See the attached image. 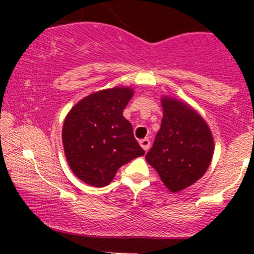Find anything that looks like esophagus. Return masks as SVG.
<instances>
[{"mask_svg": "<svg viewBox=\"0 0 254 254\" xmlns=\"http://www.w3.org/2000/svg\"><path fill=\"white\" fill-rule=\"evenodd\" d=\"M140 145H141V147L143 148V150L147 151L148 148H150L151 141L148 139H142V140H140Z\"/></svg>", "mask_w": 254, "mask_h": 254, "instance_id": "34e87169", "label": "esophagus"}]
</instances>
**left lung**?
<instances>
[{
	"mask_svg": "<svg viewBox=\"0 0 254 254\" xmlns=\"http://www.w3.org/2000/svg\"><path fill=\"white\" fill-rule=\"evenodd\" d=\"M163 118L146 161L173 193L195 183L206 172L214 139L206 122L184 102L163 97Z\"/></svg>",
	"mask_w": 254,
	"mask_h": 254,
	"instance_id": "left-lung-1",
	"label": "left lung"
}]
</instances>
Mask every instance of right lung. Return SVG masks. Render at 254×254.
I'll return each mask as SVG.
<instances>
[{"label": "right lung", "mask_w": 254, "mask_h": 254, "mask_svg": "<svg viewBox=\"0 0 254 254\" xmlns=\"http://www.w3.org/2000/svg\"><path fill=\"white\" fill-rule=\"evenodd\" d=\"M130 87L94 92L72 107L64 122L63 143L72 172L92 187L108 186L117 171L145 151L123 112Z\"/></svg>", "instance_id": "right-lung-1"}]
</instances>
